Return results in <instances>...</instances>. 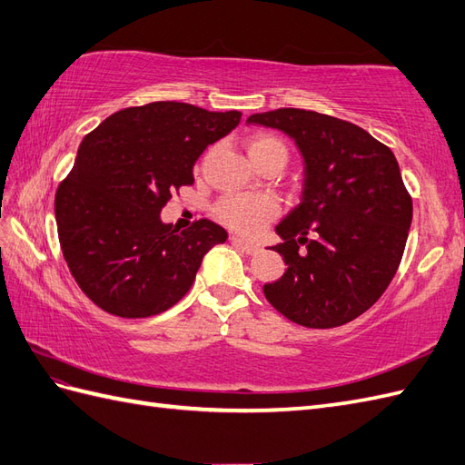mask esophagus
Returning a JSON list of instances; mask_svg holds the SVG:
<instances>
[{"instance_id":"34e87169","label":"esophagus","mask_w":465,"mask_h":465,"mask_svg":"<svg viewBox=\"0 0 465 465\" xmlns=\"http://www.w3.org/2000/svg\"><path fill=\"white\" fill-rule=\"evenodd\" d=\"M231 241H232V244H234V246L242 248V251H244L246 254H256V252L260 251V244H256V242H248V241L241 239V236H231Z\"/></svg>"}]
</instances>
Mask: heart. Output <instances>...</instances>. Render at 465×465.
Instances as JSON below:
<instances>
[{
  "mask_svg": "<svg viewBox=\"0 0 465 465\" xmlns=\"http://www.w3.org/2000/svg\"><path fill=\"white\" fill-rule=\"evenodd\" d=\"M246 152L256 167L272 160L280 162L282 165H286L288 162L286 142L268 132L252 134L246 142ZM214 213H217V217L224 224H229L231 229L241 231L244 234H254L274 217L276 207L274 203L266 197L226 195L217 203Z\"/></svg>",
  "mask_w": 465,
  "mask_h": 465,
  "instance_id": "obj_1",
  "label": "heart"
}]
</instances>
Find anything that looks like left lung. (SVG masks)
Segmentation results:
<instances>
[{"label": "left lung", "instance_id": "8db88e82", "mask_svg": "<svg viewBox=\"0 0 465 465\" xmlns=\"http://www.w3.org/2000/svg\"><path fill=\"white\" fill-rule=\"evenodd\" d=\"M246 124L290 135L305 165L300 205L276 226L284 242L272 246L286 272L264 284L266 300L313 330L353 322L389 288L409 239L399 162L363 128L320 112L278 108Z\"/></svg>", "mask_w": 465, "mask_h": 465}]
</instances>
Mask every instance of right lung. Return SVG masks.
I'll use <instances>...</instances> for the list:
<instances>
[{"instance_id":"right-lung-1","label":"right lung","mask_w":465,"mask_h":465,"mask_svg":"<svg viewBox=\"0 0 465 465\" xmlns=\"http://www.w3.org/2000/svg\"><path fill=\"white\" fill-rule=\"evenodd\" d=\"M241 112L185 102L124 108L84 135L56 189L63 256L76 284L118 318H150L175 305L226 231L209 219L177 232L162 221L173 191L193 183V165L224 138Z\"/></svg>"}]
</instances>
